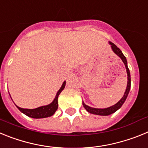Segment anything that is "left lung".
<instances>
[{
    "label": "left lung",
    "mask_w": 148,
    "mask_h": 148,
    "mask_svg": "<svg viewBox=\"0 0 148 148\" xmlns=\"http://www.w3.org/2000/svg\"><path fill=\"white\" fill-rule=\"evenodd\" d=\"M109 44L111 46V48H112V50L114 52V53H116L117 56L119 57L121 59V61H123L124 64H125V68H126V71L127 74V88L125 90V92L123 97L118 102L116 103L114 105L111 106V107H109V108H91L90 106L87 105V104H84V101H82V104H83L84 108H85L86 110L90 113H92V114L95 115H99V116H109V115L112 114V113H115L116 111L118 110L119 109L121 108V106L123 105V104L125 103V100H126L128 94H129V92H130V83H131V79H130V70H129V68L127 66V61L126 57H125L124 55H123L122 52L120 50V49L119 47H117L116 45H115L113 43L109 41Z\"/></svg>",
    "instance_id": "8db88e82"
}]
</instances>
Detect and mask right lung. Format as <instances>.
<instances>
[{
	"label": "right lung",
	"mask_w": 148,
	"mask_h": 148,
	"mask_svg": "<svg viewBox=\"0 0 148 148\" xmlns=\"http://www.w3.org/2000/svg\"><path fill=\"white\" fill-rule=\"evenodd\" d=\"M65 85H66V82H64L61 85V88L58 90V91L56 93V97H55L54 100L50 103V104H47V105L41 106L39 108H35V109H23V108H19L18 106L16 107L18 109L23 113V114H25L26 116L31 117L33 119H42V118H47V117H50L53 116L56 111L57 110L58 107V95H60L62 90L64 89ZM11 97V96H10Z\"/></svg>",
	"instance_id": "add662e5"
}]
</instances>
